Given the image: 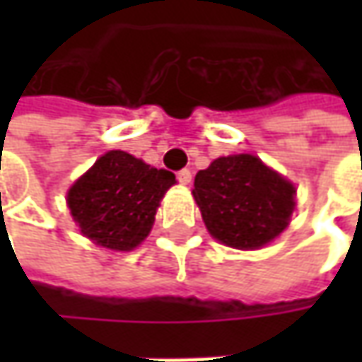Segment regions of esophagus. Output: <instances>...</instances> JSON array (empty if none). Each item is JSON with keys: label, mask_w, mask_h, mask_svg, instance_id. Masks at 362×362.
<instances>
[{"label": "esophagus", "mask_w": 362, "mask_h": 362, "mask_svg": "<svg viewBox=\"0 0 362 362\" xmlns=\"http://www.w3.org/2000/svg\"><path fill=\"white\" fill-rule=\"evenodd\" d=\"M191 177H193V175H191V171H189V169H181V171L177 173V179H179V181H181L183 185L191 183Z\"/></svg>", "instance_id": "esophagus-1"}]
</instances>
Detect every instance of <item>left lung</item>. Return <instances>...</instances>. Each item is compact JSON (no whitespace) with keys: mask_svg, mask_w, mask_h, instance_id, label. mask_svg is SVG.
I'll list each match as a JSON object with an SVG mask.
<instances>
[{"mask_svg":"<svg viewBox=\"0 0 362 362\" xmlns=\"http://www.w3.org/2000/svg\"><path fill=\"white\" fill-rule=\"evenodd\" d=\"M294 187L254 155L219 157L195 175L193 197L209 233L238 250H256L288 226Z\"/></svg>","mask_w":362,"mask_h":362,"instance_id":"8db88e82","label":"left lung"}]
</instances>
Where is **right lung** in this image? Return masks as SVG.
I'll list each match as a JSON object with an SVG mask.
<instances>
[{"label": "right lung", "instance_id": "add662e5", "mask_svg": "<svg viewBox=\"0 0 362 362\" xmlns=\"http://www.w3.org/2000/svg\"><path fill=\"white\" fill-rule=\"evenodd\" d=\"M173 183L171 171L110 151L68 191V207L92 242L129 252L148 235L160 197Z\"/></svg>", "mask_w": 362, "mask_h": 362}]
</instances>
